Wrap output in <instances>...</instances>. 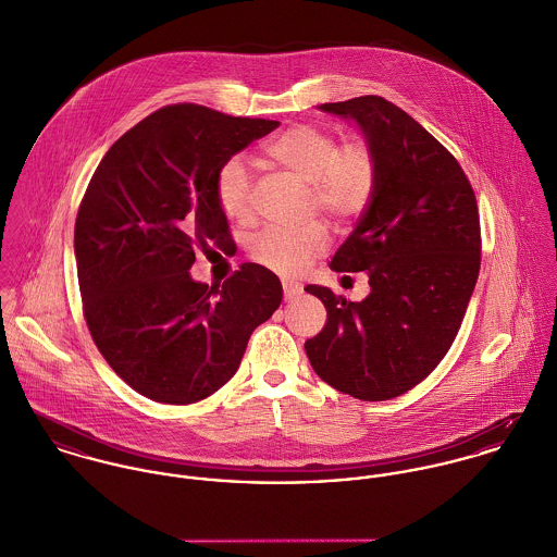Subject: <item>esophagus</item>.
<instances>
[{
  "mask_svg": "<svg viewBox=\"0 0 557 557\" xmlns=\"http://www.w3.org/2000/svg\"><path fill=\"white\" fill-rule=\"evenodd\" d=\"M282 288H284V299L286 301H293V299H297L304 293V286L299 282H290V280H284Z\"/></svg>",
  "mask_w": 557,
  "mask_h": 557,
  "instance_id": "34e87169",
  "label": "esophagus"
}]
</instances>
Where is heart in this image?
Returning a JSON list of instances; mask_svg holds the SVG:
<instances>
[{
  "instance_id": "obj_1",
  "label": "heart",
  "mask_w": 557,
  "mask_h": 557,
  "mask_svg": "<svg viewBox=\"0 0 557 557\" xmlns=\"http://www.w3.org/2000/svg\"><path fill=\"white\" fill-rule=\"evenodd\" d=\"M264 158L297 175L311 187V209H320L337 224L355 222L370 207L377 184V156L366 138H337L322 127H286L264 145ZM251 173L244 158H228L215 175V196L222 211L235 222L251 215ZM329 248L322 222L301 228H267L253 242L251 258L277 273H297Z\"/></svg>"
}]
</instances>
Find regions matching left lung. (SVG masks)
<instances>
[{"label": "left lung", "mask_w": 557, "mask_h": 557, "mask_svg": "<svg viewBox=\"0 0 557 557\" xmlns=\"http://www.w3.org/2000/svg\"><path fill=\"white\" fill-rule=\"evenodd\" d=\"M361 125L377 156L370 207L335 251L337 273L368 271L359 304L308 286L326 308L306 342L313 371L333 388L384 401L432 373L457 337L481 269V218L455 156L380 96L320 107Z\"/></svg>", "instance_id": "8db88e82"}]
</instances>
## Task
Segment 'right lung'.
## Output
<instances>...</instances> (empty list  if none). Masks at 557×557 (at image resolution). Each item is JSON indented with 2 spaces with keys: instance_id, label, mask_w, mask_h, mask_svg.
<instances>
[{
  "instance_id": "1",
  "label": "right lung",
  "mask_w": 557,
  "mask_h": 557,
  "mask_svg": "<svg viewBox=\"0 0 557 557\" xmlns=\"http://www.w3.org/2000/svg\"><path fill=\"white\" fill-rule=\"evenodd\" d=\"M277 125L169 104L125 132L85 189L74 224L83 315L107 363L147 399L213 395L282 304L277 275L253 262L211 288L189 277L196 246L231 239L218 169Z\"/></svg>"
}]
</instances>
